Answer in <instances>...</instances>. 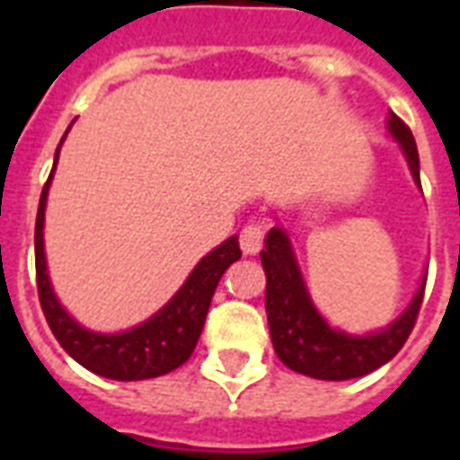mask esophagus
I'll return each mask as SVG.
<instances>
[{
	"label": "esophagus",
	"mask_w": 460,
	"mask_h": 460,
	"mask_svg": "<svg viewBox=\"0 0 460 460\" xmlns=\"http://www.w3.org/2000/svg\"><path fill=\"white\" fill-rule=\"evenodd\" d=\"M238 243H241V251L245 255L260 252L262 245H265V226H260V224H245L243 229H241V236H238Z\"/></svg>",
	"instance_id": "1"
}]
</instances>
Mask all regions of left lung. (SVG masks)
Returning a JSON list of instances; mask_svg holds the SVG:
<instances>
[{
  "label": "left lung",
  "instance_id": "8db88e82",
  "mask_svg": "<svg viewBox=\"0 0 460 460\" xmlns=\"http://www.w3.org/2000/svg\"><path fill=\"white\" fill-rule=\"evenodd\" d=\"M389 131L401 143L413 179L420 183V159L413 133L394 111H389ZM260 258L267 274L265 305L274 350L281 363L294 372L332 382L363 377L389 363L413 332L428 279H422L413 303L394 324L379 334L349 336L329 327L314 310L291 252V243L279 226L267 234L265 251L260 252Z\"/></svg>",
  "mask_w": 460,
  "mask_h": 460
}]
</instances>
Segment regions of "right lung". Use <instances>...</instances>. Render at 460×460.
Wrapping results in <instances>:
<instances>
[{"label": "right lung", "instance_id": "1", "mask_svg": "<svg viewBox=\"0 0 460 460\" xmlns=\"http://www.w3.org/2000/svg\"><path fill=\"white\" fill-rule=\"evenodd\" d=\"M57 157H59V147H57ZM52 173L40 195L38 219H35V279H38V296L45 320L52 334L57 336V341L61 343V349L85 370L95 372L100 377L119 379V382L159 377L181 367L190 358L195 343L200 339L202 324H205L209 303L222 274L229 270L231 262L241 258L238 238L231 236L229 241H224L219 248L209 252L208 258H202L179 294L140 327L128 329L124 334H95L68 317L66 310L57 301L49 287V277H47L42 222H45L47 188H49Z\"/></svg>", "mask_w": 460, "mask_h": 460}]
</instances>
